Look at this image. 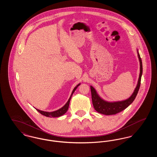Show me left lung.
Returning a JSON list of instances; mask_svg holds the SVG:
<instances>
[{
	"label": "left lung",
	"instance_id": "8db88e82",
	"mask_svg": "<svg viewBox=\"0 0 157 157\" xmlns=\"http://www.w3.org/2000/svg\"><path fill=\"white\" fill-rule=\"evenodd\" d=\"M137 53L138 59L140 63V73L137 85L132 95L127 99L126 100H124L122 101H117V102H108L99 96L95 88L90 86V91H91V95H92V104L95 109L98 112L106 115H115L119 112L122 111L130 104H131L133 101H134L136 95L138 92V90L140 87L141 85V80L142 74V60L140 57V53L137 50Z\"/></svg>",
	"mask_w": 157,
	"mask_h": 157
}]
</instances>
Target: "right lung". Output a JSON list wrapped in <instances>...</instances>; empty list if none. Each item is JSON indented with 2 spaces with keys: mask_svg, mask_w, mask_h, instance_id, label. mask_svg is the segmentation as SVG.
Instances as JSON below:
<instances>
[{
  "mask_svg": "<svg viewBox=\"0 0 157 157\" xmlns=\"http://www.w3.org/2000/svg\"><path fill=\"white\" fill-rule=\"evenodd\" d=\"M81 83H79L78 85H77L75 87V88L74 89V90H72V92L71 94V95L69 98V99H68L67 102L66 103V104L63 107H62L61 108H60L58 110H56L55 111H53V112H46V111H40L38 109H36V111H37L38 112H39L40 113H41L42 115H44L45 117H60L62 115H63V114H65L66 112H67V109H68V108H69V102H70V100L71 99V97L73 95V94L74 93L75 90H76V88H78V86H79L80 85Z\"/></svg>",
  "mask_w": 157,
  "mask_h": 157,
  "instance_id": "obj_1",
  "label": "right lung"
}]
</instances>
